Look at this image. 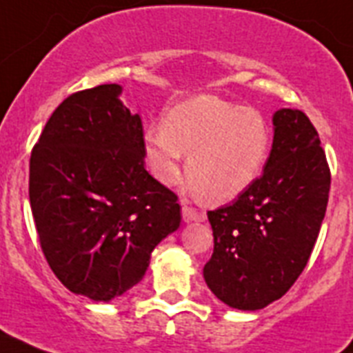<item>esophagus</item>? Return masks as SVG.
Returning <instances> with one entry per match:
<instances>
[{
    "mask_svg": "<svg viewBox=\"0 0 353 353\" xmlns=\"http://www.w3.org/2000/svg\"><path fill=\"white\" fill-rule=\"evenodd\" d=\"M182 217L185 223H192V221H196V223H201V221L207 219V215H205L203 212H198L196 208L189 207L187 203L182 205Z\"/></svg>",
    "mask_w": 353,
    "mask_h": 353,
    "instance_id": "34e87169",
    "label": "esophagus"
}]
</instances>
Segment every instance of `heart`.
I'll return each instance as SVG.
<instances>
[{
    "mask_svg": "<svg viewBox=\"0 0 353 353\" xmlns=\"http://www.w3.org/2000/svg\"><path fill=\"white\" fill-rule=\"evenodd\" d=\"M272 130L261 111L214 95H198L173 105L162 125L146 129L143 152L155 179L173 185L185 174L208 201L224 203L248 191L263 171Z\"/></svg>",
    "mask_w": 353,
    "mask_h": 353,
    "instance_id": "obj_1",
    "label": "heart"
}]
</instances>
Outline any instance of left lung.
Returning <instances> with one entry per match:
<instances>
[{
    "label": "left lung",
    "mask_w": 353,
    "mask_h": 353,
    "mask_svg": "<svg viewBox=\"0 0 353 353\" xmlns=\"http://www.w3.org/2000/svg\"><path fill=\"white\" fill-rule=\"evenodd\" d=\"M330 170L311 120L274 114L263 174L232 205L208 210L214 252L203 269L215 297L242 311L281 299L310 261L325 217Z\"/></svg>",
    "instance_id": "1"
}]
</instances>
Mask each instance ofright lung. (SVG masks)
<instances>
[{
	"label": "right lung",
	"mask_w": 353,
	"mask_h": 353,
	"mask_svg": "<svg viewBox=\"0 0 353 353\" xmlns=\"http://www.w3.org/2000/svg\"><path fill=\"white\" fill-rule=\"evenodd\" d=\"M118 84L72 93L31 150L30 205L43 256L77 295L111 301L138 285L180 226L179 196L145 170L143 123Z\"/></svg>",
	"instance_id": "right-lung-1"
}]
</instances>
